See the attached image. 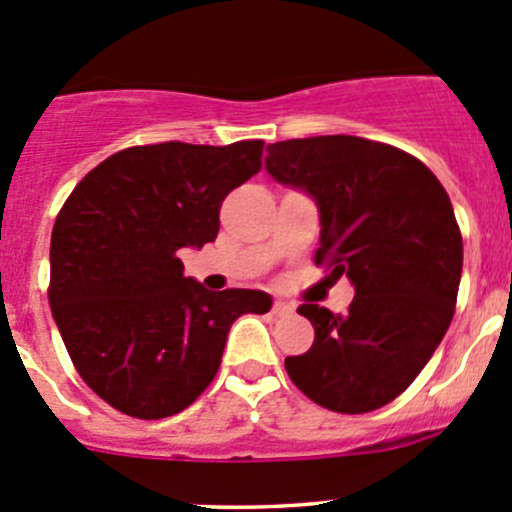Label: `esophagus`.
I'll use <instances>...</instances> for the list:
<instances>
[{
	"label": "esophagus",
	"instance_id": "1",
	"mask_svg": "<svg viewBox=\"0 0 512 512\" xmlns=\"http://www.w3.org/2000/svg\"><path fill=\"white\" fill-rule=\"evenodd\" d=\"M289 312H292V304L275 299V304H272V314H275V317H287Z\"/></svg>",
	"mask_w": 512,
	"mask_h": 512
}]
</instances>
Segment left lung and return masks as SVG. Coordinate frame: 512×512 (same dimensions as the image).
Wrapping results in <instances>:
<instances>
[{"label": "left lung", "mask_w": 512, "mask_h": 512, "mask_svg": "<svg viewBox=\"0 0 512 512\" xmlns=\"http://www.w3.org/2000/svg\"><path fill=\"white\" fill-rule=\"evenodd\" d=\"M265 168L317 203L314 262L354 285L347 314L297 309L314 344L287 356L289 379L329 411L381 409L409 389L453 319L463 237L448 193L418 158L359 136L272 143Z\"/></svg>", "instance_id": "left-lung-1"}]
</instances>
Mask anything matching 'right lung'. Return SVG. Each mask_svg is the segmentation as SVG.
<instances>
[{
  "mask_svg": "<svg viewBox=\"0 0 512 512\" xmlns=\"http://www.w3.org/2000/svg\"><path fill=\"white\" fill-rule=\"evenodd\" d=\"M262 146L126 148L56 215L51 314L81 379L121 414L151 421L188 409L218 374L232 322L270 312L267 292H210L178 257L218 237L220 205L262 168Z\"/></svg>",
  "mask_w": 512,
  "mask_h": 512,
  "instance_id": "add662e5",
  "label": "right lung"
}]
</instances>
